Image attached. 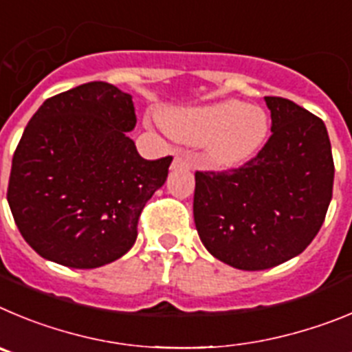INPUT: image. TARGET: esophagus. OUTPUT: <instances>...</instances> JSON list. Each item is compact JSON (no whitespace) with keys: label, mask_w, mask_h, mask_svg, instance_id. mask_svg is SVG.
Returning <instances> with one entry per match:
<instances>
[{"label":"esophagus","mask_w":352,"mask_h":352,"mask_svg":"<svg viewBox=\"0 0 352 352\" xmlns=\"http://www.w3.org/2000/svg\"><path fill=\"white\" fill-rule=\"evenodd\" d=\"M184 168H189V160L182 154H177L173 157V163H172V170H184Z\"/></svg>","instance_id":"1"}]
</instances>
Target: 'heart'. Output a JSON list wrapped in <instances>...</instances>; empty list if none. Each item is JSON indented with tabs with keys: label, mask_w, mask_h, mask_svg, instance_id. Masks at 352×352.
<instances>
[{
	"label": "heart",
	"mask_w": 352,
	"mask_h": 352,
	"mask_svg": "<svg viewBox=\"0 0 352 352\" xmlns=\"http://www.w3.org/2000/svg\"><path fill=\"white\" fill-rule=\"evenodd\" d=\"M164 128L175 140L204 145V157L219 170L239 168L261 151L270 133V119L258 105L240 100L170 110Z\"/></svg>",
	"instance_id": "1"
}]
</instances>
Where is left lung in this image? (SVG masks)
<instances>
[{
	"label": "left lung",
	"mask_w": 352,
	"mask_h": 352,
	"mask_svg": "<svg viewBox=\"0 0 352 352\" xmlns=\"http://www.w3.org/2000/svg\"><path fill=\"white\" fill-rule=\"evenodd\" d=\"M272 137L242 168L196 172L192 214L201 243L239 270H267L302 254L333 191L324 122L286 98L265 96Z\"/></svg>",
	"instance_id": "8db88e82"
}]
</instances>
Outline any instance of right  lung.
<instances>
[{
	"instance_id": "right-lung-1",
	"label": "right lung",
	"mask_w": 352,
	"mask_h": 352,
	"mask_svg": "<svg viewBox=\"0 0 352 352\" xmlns=\"http://www.w3.org/2000/svg\"><path fill=\"white\" fill-rule=\"evenodd\" d=\"M133 96L89 82L36 110L12 160L8 205L42 258L69 268L116 261L137 240L142 208L166 182L172 156L147 161L128 133Z\"/></svg>"
}]
</instances>
